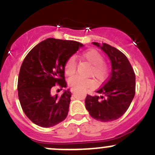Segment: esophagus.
Listing matches in <instances>:
<instances>
[{"instance_id": "esophagus-1", "label": "esophagus", "mask_w": 155, "mask_h": 155, "mask_svg": "<svg viewBox=\"0 0 155 155\" xmlns=\"http://www.w3.org/2000/svg\"><path fill=\"white\" fill-rule=\"evenodd\" d=\"M70 91H71L72 93H73V92L75 91V89L73 88V87H71V88H70Z\"/></svg>"}]
</instances>
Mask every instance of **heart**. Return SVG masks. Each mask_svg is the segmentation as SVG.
I'll return each instance as SVG.
<instances>
[{"label":"heart","instance_id":"1","mask_svg":"<svg viewBox=\"0 0 155 155\" xmlns=\"http://www.w3.org/2000/svg\"><path fill=\"white\" fill-rule=\"evenodd\" d=\"M82 58L91 64L87 74L94 76L97 80L102 82L108 75L107 64L104 61V57L100 52L94 49H88L82 52ZM64 73L67 76H71L76 73V63L73 57L69 58L65 61ZM94 80L91 78H84L79 76H73L68 79V85L75 89L82 91L87 90L94 86Z\"/></svg>","mask_w":155,"mask_h":155}]
</instances>
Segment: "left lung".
<instances>
[{
  "label": "left lung",
  "instance_id": "left-lung-1",
  "mask_svg": "<svg viewBox=\"0 0 155 155\" xmlns=\"http://www.w3.org/2000/svg\"><path fill=\"white\" fill-rule=\"evenodd\" d=\"M98 46L109 56L112 63L110 76L96 91L99 95L85 98V107L97 121L108 122L122 116L130 105L136 92V76L130 63L124 53L116 48L96 42Z\"/></svg>",
  "mask_w": 155,
  "mask_h": 155
}]
</instances>
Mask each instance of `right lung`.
<instances>
[{
	"mask_svg": "<svg viewBox=\"0 0 155 155\" xmlns=\"http://www.w3.org/2000/svg\"><path fill=\"white\" fill-rule=\"evenodd\" d=\"M83 45L74 40L48 38L34 46L21 64L18 95L26 116L37 125L51 127L67 118L71 93L52 96L54 87L67 85L64 63Z\"/></svg>",
	"mask_w": 155,
	"mask_h": 155,
	"instance_id": "add662e5",
	"label": "right lung"
}]
</instances>
